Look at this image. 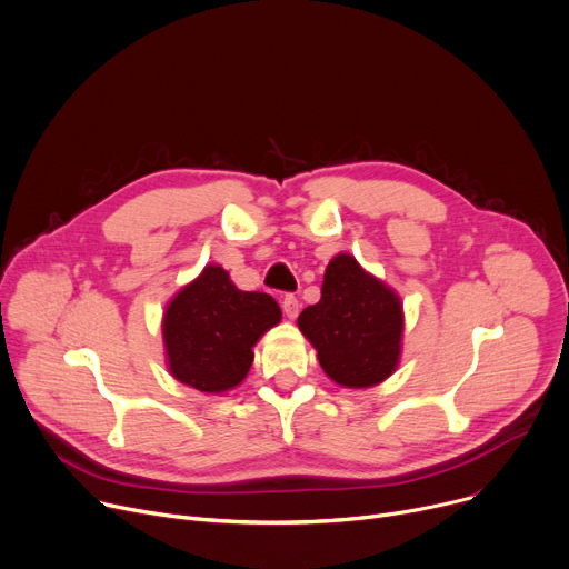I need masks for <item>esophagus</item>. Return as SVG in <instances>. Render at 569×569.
Here are the masks:
<instances>
[{
	"mask_svg": "<svg viewBox=\"0 0 569 569\" xmlns=\"http://www.w3.org/2000/svg\"><path fill=\"white\" fill-rule=\"evenodd\" d=\"M282 310H284V315H287V319H296V317H298V312H300V302H298V298H296V296H291V293H287V296L282 298Z\"/></svg>",
	"mask_w": 569,
	"mask_h": 569,
	"instance_id": "esophagus-1",
	"label": "esophagus"
}]
</instances>
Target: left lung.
<instances>
[{
  "mask_svg": "<svg viewBox=\"0 0 569 569\" xmlns=\"http://www.w3.org/2000/svg\"><path fill=\"white\" fill-rule=\"evenodd\" d=\"M321 369L341 387H373L401 360L403 305L395 289L339 252L323 276L321 300L298 317Z\"/></svg>",
  "mask_w": 569,
  "mask_h": 569,
  "instance_id": "left-lung-1",
  "label": "left lung"
}]
</instances>
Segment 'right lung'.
Returning <instances> with one entry per match:
<instances>
[{
  "label": "right lung",
  "instance_id": "obj_1",
  "mask_svg": "<svg viewBox=\"0 0 569 569\" xmlns=\"http://www.w3.org/2000/svg\"><path fill=\"white\" fill-rule=\"evenodd\" d=\"M282 319L264 291H241L218 264L178 291L163 315V346L170 373L180 382L221 395L250 371L252 346Z\"/></svg>",
  "mask_w": 569,
  "mask_h": 569
}]
</instances>
